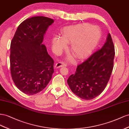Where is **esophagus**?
<instances>
[{"label": "esophagus", "instance_id": "obj_1", "mask_svg": "<svg viewBox=\"0 0 129 129\" xmlns=\"http://www.w3.org/2000/svg\"><path fill=\"white\" fill-rule=\"evenodd\" d=\"M67 66V64L63 62H58L55 65V68H61V67H66Z\"/></svg>", "mask_w": 129, "mask_h": 129}]
</instances>
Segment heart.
<instances>
[{
    "label": "heart",
    "mask_w": 129,
    "mask_h": 129,
    "mask_svg": "<svg viewBox=\"0 0 129 129\" xmlns=\"http://www.w3.org/2000/svg\"><path fill=\"white\" fill-rule=\"evenodd\" d=\"M62 38L54 37L53 46L60 50L67 47V43H72V52L77 58L82 59L89 56L96 48L102 38V31L96 26L80 24L64 28Z\"/></svg>",
    "instance_id": "heart-1"
}]
</instances>
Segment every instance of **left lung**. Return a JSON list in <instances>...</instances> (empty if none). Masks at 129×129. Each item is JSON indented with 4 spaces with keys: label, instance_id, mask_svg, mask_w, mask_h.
<instances>
[{
    "label": "left lung",
    "instance_id": "left-lung-1",
    "mask_svg": "<svg viewBox=\"0 0 129 129\" xmlns=\"http://www.w3.org/2000/svg\"><path fill=\"white\" fill-rule=\"evenodd\" d=\"M115 47L111 35L101 50L77 68L75 74L69 77L68 85L72 92L79 98L90 100L104 91L113 67Z\"/></svg>",
    "mask_w": 129,
    "mask_h": 129
}]
</instances>
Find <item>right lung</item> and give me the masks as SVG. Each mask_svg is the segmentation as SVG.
<instances>
[{
	"mask_svg": "<svg viewBox=\"0 0 129 129\" xmlns=\"http://www.w3.org/2000/svg\"><path fill=\"white\" fill-rule=\"evenodd\" d=\"M51 18L34 17L19 25L11 43L10 69L18 89L34 95L45 89L54 72V61L42 44Z\"/></svg>",
	"mask_w": 129,
	"mask_h": 129,
	"instance_id": "obj_1",
	"label": "right lung"
}]
</instances>
